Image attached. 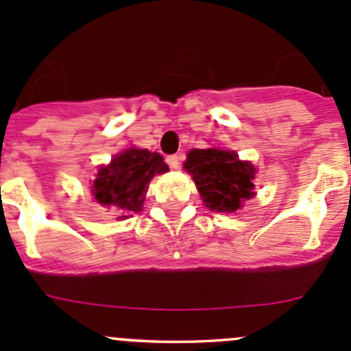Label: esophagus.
Returning <instances> with one entry per match:
<instances>
[{"mask_svg": "<svg viewBox=\"0 0 351 351\" xmlns=\"http://www.w3.org/2000/svg\"><path fill=\"white\" fill-rule=\"evenodd\" d=\"M167 163H169L172 169H178V167L181 165V156H179V154H170V156L167 158Z\"/></svg>", "mask_w": 351, "mask_h": 351, "instance_id": "obj_1", "label": "esophagus"}]
</instances>
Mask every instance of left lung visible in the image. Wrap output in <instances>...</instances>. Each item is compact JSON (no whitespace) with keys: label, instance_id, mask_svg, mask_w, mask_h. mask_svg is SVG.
I'll return each instance as SVG.
<instances>
[{"label":"left lung","instance_id":"8db88e82","mask_svg":"<svg viewBox=\"0 0 351 351\" xmlns=\"http://www.w3.org/2000/svg\"><path fill=\"white\" fill-rule=\"evenodd\" d=\"M191 173L204 204L210 210L234 213L246 198L253 197L255 169L239 160L234 151L223 149H193L184 163Z\"/></svg>","mask_w":351,"mask_h":351}]
</instances>
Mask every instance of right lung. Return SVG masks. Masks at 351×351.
<instances>
[{
    "label": "right lung",
    "mask_w": 351,
    "mask_h": 351,
    "mask_svg": "<svg viewBox=\"0 0 351 351\" xmlns=\"http://www.w3.org/2000/svg\"><path fill=\"white\" fill-rule=\"evenodd\" d=\"M169 172L160 153L147 149H128L101 167L93 182V195L104 206H112L121 218L142 210L149 181L156 173Z\"/></svg>",
    "instance_id": "add662e5"
}]
</instances>
